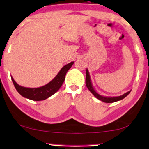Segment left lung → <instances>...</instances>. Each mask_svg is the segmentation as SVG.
<instances>
[{"label": "left lung", "mask_w": 149, "mask_h": 149, "mask_svg": "<svg viewBox=\"0 0 149 149\" xmlns=\"http://www.w3.org/2000/svg\"><path fill=\"white\" fill-rule=\"evenodd\" d=\"M86 85L87 88H88V90L92 93L93 95L95 96L96 98H97L98 100H100L102 101V102H106V103H111V102H116V101L120 100L125 98V97L130 93V91L124 93L123 95L118 96V97H104V96L99 95V94L95 91V90L94 89L93 87L88 70H86Z\"/></svg>", "instance_id": "left-lung-1"}]
</instances>
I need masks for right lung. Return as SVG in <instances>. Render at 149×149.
Returning a JSON list of instances; mask_svg holds the SVG:
<instances>
[{"label":"right lung","mask_w":149,"mask_h":149,"mask_svg":"<svg viewBox=\"0 0 149 149\" xmlns=\"http://www.w3.org/2000/svg\"><path fill=\"white\" fill-rule=\"evenodd\" d=\"M73 64H74V62H71L65 65L61 68L60 72L58 73V74L53 80H52L47 84L42 87H39V88H30L21 86L18 84L16 83L12 77H11L12 81L13 82L16 90L23 97L34 101L44 100L48 98L50 96L54 95L56 92L58 91V89L61 88V86L63 84L66 73Z\"/></svg>","instance_id":"right-lung-1"}]
</instances>
